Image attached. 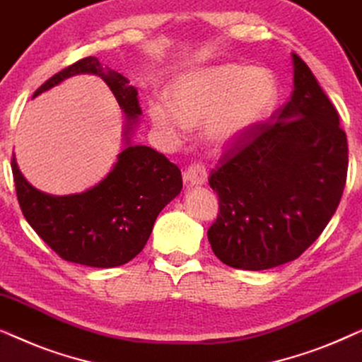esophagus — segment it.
<instances>
[{"label": "esophagus", "mask_w": 362, "mask_h": 362, "mask_svg": "<svg viewBox=\"0 0 362 362\" xmlns=\"http://www.w3.org/2000/svg\"><path fill=\"white\" fill-rule=\"evenodd\" d=\"M207 180L206 168L201 165H191L185 171V181L191 186H202Z\"/></svg>", "instance_id": "34e87169"}]
</instances>
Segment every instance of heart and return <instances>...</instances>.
<instances>
[{
	"mask_svg": "<svg viewBox=\"0 0 362 362\" xmlns=\"http://www.w3.org/2000/svg\"><path fill=\"white\" fill-rule=\"evenodd\" d=\"M276 100V83L267 69L217 64L182 74L168 90V105L150 108L153 127L170 141H181L187 127L202 123V140L214 151L230 150L264 120Z\"/></svg>",
	"mask_w": 362,
	"mask_h": 362,
	"instance_id": "b5f03b06",
	"label": "heart"
}]
</instances>
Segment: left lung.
Masks as SVG:
<instances>
[{
  "label": "left lung",
  "mask_w": 362,
  "mask_h": 362,
  "mask_svg": "<svg viewBox=\"0 0 362 362\" xmlns=\"http://www.w3.org/2000/svg\"><path fill=\"white\" fill-rule=\"evenodd\" d=\"M293 92L212 170L219 214L207 239L222 264L267 270L303 254L343 196L348 141L310 67L291 54Z\"/></svg>",
  "instance_id": "left-lung-1"
}]
</instances>
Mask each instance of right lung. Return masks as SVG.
I'll use <instances>...</instances> for the list:
<instances>
[{
	"instance_id": "obj_1",
	"label": "right lung",
	"mask_w": 362,
	"mask_h": 362,
	"mask_svg": "<svg viewBox=\"0 0 362 362\" xmlns=\"http://www.w3.org/2000/svg\"><path fill=\"white\" fill-rule=\"evenodd\" d=\"M81 74L100 77L125 117L123 150L112 170L95 186L66 196L34 187L19 170L14 155L11 170L28 224L56 254L74 264L112 269L143 250L158 214L181 192L182 177L165 155L132 141L141 115L136 87L120 72L103 67L97 57L81 59L52 76L33 98Z\"/></svg>"
}]
</instances>
